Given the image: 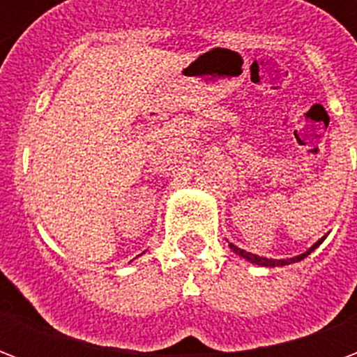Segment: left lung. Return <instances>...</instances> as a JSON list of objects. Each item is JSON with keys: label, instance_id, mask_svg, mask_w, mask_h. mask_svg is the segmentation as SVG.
<instances>
[{"label": "left lung", "instance_id": "obj_1", "mask_svg": "<svg viewBox=\"0 0 357 357\" xmlns=\"http://www.w3.org/2000/svg\"><path fill=\"white\" fill-rule=\"evenodd\" d=\"M325 237H327V235H325ZM325 237H321V239L317 241V243H314L312 247L307 248L306 252H302V255L294 256V258H281V260H275V258H266V256L252 255V252H247V250H243V248L235 247L233 243H229V248H231L235 255L241 256V258H245V260H247V262H250V264H256V266H264V268H281V266H289V264H294V262H300V260H304L307 255H312L315 248L321 245L323 241H325Z\"/></svg>", "mask_w": 357, "mask_h": 357}]
</instances>
